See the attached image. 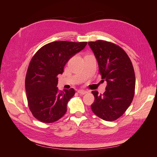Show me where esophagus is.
I'll use <instances>...</instances> for the list:
<instances>
[{
	"label": "esophagus",
	"mask_w": 157,
	"mask_h": 157,
	"mask_svg": "<svg viewBox=\"0 0 157 157\" xmlns=\"http://www.w3.org/2000/svg\"><path fill=\"white\" fill-rule=\"evenodd\" d=\"M78 93L84 95V94H87L88 91H86V90H78Z\"/></svg>",
	"instance_id": "34e87169"
}]
</instances>
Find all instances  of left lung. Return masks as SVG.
<instances>
[{
  "instance_id": "left-lung-1",
  "label": "left lung",
  "mask_w": 157,
  "mask_h": 157,
  "mask_svg": "<svg viewBox=\"0 0 157 157\" xmlns=\"http://www.w3.org/2000/svg\"><path fill=\"white\" fill-rule=\"evenodd\" d=\"M88 45L97 59L101 78L107 82L103 95L92 91L95 101L91 109L104 121H115L124 114L134 98L136 78L132 63L124 50L110 42H89Z\"/></svg>"
}]
</instances>
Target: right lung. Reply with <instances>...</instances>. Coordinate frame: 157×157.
Masks as SVG:
<instances>
[{
    "label": "right lung",
    "mask_w": 157,
    "mask_h": 157,
    "mask_svg": "<svg viewBox=\"0 0 157 157\" xmlns=\"http://www.w3.org/2000/svg\"><path fill=\"white\" fill-rule=\"evenodd\" d=\"M86 42L55 41L40 48L29 63L25 78V90L33 115L42 122L59 120L67 111L73 88L59 91L58 75L62 74L71 58L83 50Z\"/></svg>",
    "instance_id": "1"
}]
</instances>
